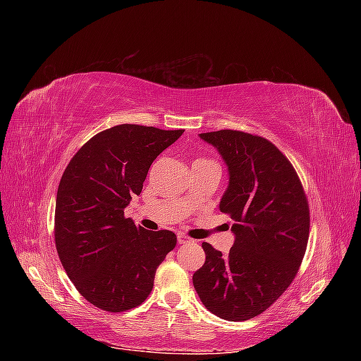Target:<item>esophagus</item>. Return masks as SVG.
Instances as JSON below:
<instances>
[{
	"label": "esophagus",
	"instance_id": "obj_1",
	"mask_svg": "<svg viewBox=\"0 0 361 361\" xmlns=\"http://www.w3.org/2000/svg\"><path fill=\"white\" fill-rule=\"evenodd\" d=\"M186 242H189V237L183 233H178V243H186Z\"/></svg>",
	"mask_w": 361,
	"mask_h": 361
}]
</instances>
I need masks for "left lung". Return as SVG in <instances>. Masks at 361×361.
Returning a JSON list of instances; mask_svg holds the SVG:
<instances>
[{"label": "left lung", "mask_w": 361, "mask_h": 361, "mask_svg": "<svg viewBox=\"0 0 361 361\" xmlns=\"http://www.w3.org/2000/svg\"><path fill=\"white\" fill-rule=\"evenodd\" d=\"M200 136L228 164L220 211L231 216L235 240L228 256L202 243L206 260L192 276L194 287L214 315L247 321L293 282L307 250L309 200L295 167L271 141L239 130Z\"/></svg>", "instance_id": "8db88e82"}]
</instances>
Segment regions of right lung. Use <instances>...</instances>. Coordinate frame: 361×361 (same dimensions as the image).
Returning a JSON list of instances; mask_svg holds the SVG:
<instances>
[{"label": "right lung", "instance_id": "add662e5", "mask_svg": "<svg viewBox=\"0 0 361 361\" xmlns=\"http://www.w3.org/2000/svg\"><path fill=\"white\" fill-rule=\"evenodd\" d=\"M183 130L121 124L82 145L60 180L54 240L68 278L96 307L118 313L141 305L158 265L176 245L169 229L147 231L124 216L150 164Z\"/></svg>", "mask_w": 361, "mask_h": 361}]
</instances>
